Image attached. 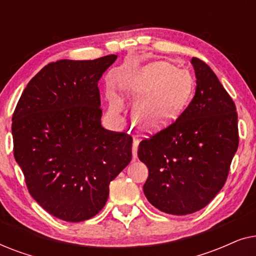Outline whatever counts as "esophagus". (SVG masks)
Wrapping results in <instances>:
<instances>
[{
	"label": "esophagus",
	"mask_w": 256,
	"mask_h": 256,
	"mask_svg": "<svg viewBox=\"0 0 256 256\" xmlns=\"http://www.w3.org/2000/svg\"><path fill=\"white\" fill-rule=\"evenodd\" d=\"M138 143H140L138 140V138H134V141H132V158H134V160L138 158Z\"/></svg>",
	"instance_id": "34e87169"
}]
</instances>
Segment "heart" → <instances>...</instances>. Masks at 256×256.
Wrapping results in <instances>:
<instances>
[{
  "label": "heart",
  "instance_id": "b5f03b06",
  "mask_svg": "<svg viewBox=\"0 0 256 256\" xmlns=\"http://www.w3.org/2000/svg\"><path fill=\"white\" fill-rule=\"evenodd\" d=\"M194 80L188 72L166 62L144 66L124 84V90L136 102L134 116L142 129L160 130L180 118L194 96ZM118 99L110 102L112 113L121 110Z\"/></svg>",
  "mask_w": 256,
  "mask_h": 256
}]
</instances>
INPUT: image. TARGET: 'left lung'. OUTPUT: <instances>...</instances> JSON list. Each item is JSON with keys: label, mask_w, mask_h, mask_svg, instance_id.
Masks as SVG:
<instances>
[{"label": "left lung", "mask_w": 256, "mask_h": 256, "mask_svg": "<svg viewBox=\"0 0 256 256\" xmlns=\"http://www.w3.org/2000/svg\"><path fill=\"white\" fill-rule=\"evenodd\" d=\"M197 87L174 124L140 143L148 166L146 199L160 211L185 216L205 208L222 190L239 146L232 98L204 62L192 58Z\"/></svg>", "instance_id": "8db88e82"}]
</instances>
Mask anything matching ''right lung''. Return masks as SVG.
<instances>
[{
	"label": "right lung",
	"mask_w": 256,
	"mask_h": 256,
	"mask_svg": "<svg viewBox=\"0 0 256 256\" xmlns=\"http://www.w3.org/2000/svg\"><path fill=\"white\" fill-rule=\"evenodd\" d=\"M116 58L50 62L30 80L14 112V156L28 190L65 222L98 214L110 183L132 160V136L101 126L98 82Z\"/></svg>",
	"instance_id": "right-lung-1"
}]
</instances>
